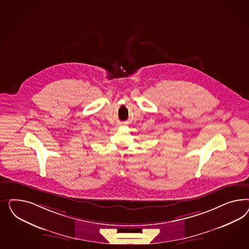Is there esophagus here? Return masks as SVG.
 Wrapping results in <instances>:
<instances>
[{"mask_svg": "<svg viewBox=\"0 0 249 249\" xmlns=\"http://www.w3.org/2000/svg\"><path fill=\"white\" fill-rule=\"evenodd\" d=\"M122 124H123V123H121V124H120V125H122Z\"/></svg>", "mask_w": 249, "mask_h": 249, "instance_id": "esophagus-1", "label": "esophagus"}]
</instances>
